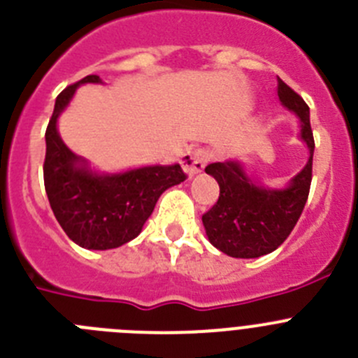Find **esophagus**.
<instances>
[{"mask_svg":"<svg viewBox=\"0 0 358 358\" xmlns=\"http://www.w3.org/2000/svg\"><path fill=\"white\" fill-rule=\"evenodd\" d=\"M207 160H208V153L205 150H201V148L189 150L185 155L182 157L183 171L192 178V176L199 175V173L203 171V167H205Z\"/></svg>","mask_w":358,"mask_h":358,"instance_id":"34e87169","label":"esophagus"}]
</instances>
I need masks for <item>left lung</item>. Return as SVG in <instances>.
Returning a JSON list of instances; mask_svg holds the SVG:
<instances>
[{"mask_svg":"<svg viewBox=\"0 0 358 358\" xmlns=\"http://www.w3.org/2000/svg\"><path fill=\"white\" fill-rule=\"evenodd\" d=\"M278 98L283 107L299 117L301 139L310 151L307 166L285 189L257 185L235 160L205 167V171L219 183V199L203 214V227L212 246L235 259H257L275 251L298 223L310 191L314 157L310 110L303 98L280 78Z\"/></svg>","mask_w":358,"mask_h":358,"instance_id":"1","label":"left lung"}]
</instances>
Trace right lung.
I'll list each match as a JSON object with an SVG mask.
<instances>
[{
  "mask_svg": "<svg viewBox=\"0 0 358 358\" xmlns=\"http://www.w3.org/2000/svg\"><path fill=\"white\" fill-rule=\"evenodd\" d=\"M89 75L66 87L55 101L46 128L44 187L55 217L71 241L87 250H112L135 239L160 194L187 178L180 164L148 166L119 175H98L60 139L57 119L80 83H99Z\"/></svg>",
  "mask_w": 358,
  "mask_h": 358,
  "instance_id": "obj_1",
  "label": "right lung"
}]
</instances>
